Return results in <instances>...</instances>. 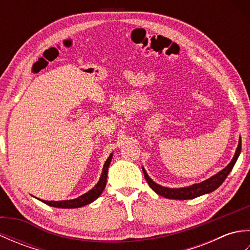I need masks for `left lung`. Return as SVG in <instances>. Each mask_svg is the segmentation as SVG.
Masks as SVG:
<instances>
[{
  "mask_svg": "<svg viewBox=\"0 0 250 250\" xmlns=\"http://www.w3.org/2000/svg\"><path fill=\"white\" fill-rule=\"evenodd\" d=\"M242 150V140L240 136V140H238V145L235 150L234 156H233V159L231 162L228 164V166L221 169L220 172L215 174L214 176H211L210 178L204 180L200 184H193L189 186V187H184V188H168V187H163V186L159 185L157 183L153 182V180L148 176V174L146 172V169L143 167V173H144V176L147 180L149 187L155 191V192L159 195L164 196L167 199H173V200H190V199H194L198 198V196H201L206 193H210L215 191L219 186L225 182V179L227 178L228 175L230 174L232 171L233 167L237 160L238 156H240Z\"/></svg>",
  "mask_w": 250,
  "mask_h": 250,
  "instance_id": "left-lung-1",
  "label": "left lung"
}]
</instances>
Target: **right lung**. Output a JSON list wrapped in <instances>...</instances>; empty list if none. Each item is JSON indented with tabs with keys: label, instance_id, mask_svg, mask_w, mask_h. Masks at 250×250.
Here are the masks:
<instances>
[{
	"label": "right lung",
	"instance_id": "1",
	"mask_svg": "<svg viewBox=\"0 0 250 250\" xmlns=\"http://www.w3.org/2000/svg\"><path fill=\"white\" fill-rule=\"evenodd\" d=\"M111 159H113V153H110L109 157L107 158V160L105 161L102 174H101V177L99 179V182L97 183V185H95L91 190H89L88 192L78 196L77 199L65 200V201H45L41 199L39 200L47 205L52 206V207H58V208H78V207H83L84 205L92 203L93 201L97 200L99 196L102 194L103 190L105 189L106 182H107L108 167L110 164Z\"/></svg>",
	"mask_w": 250,
	"mask_h": 250
}]
</instances>
